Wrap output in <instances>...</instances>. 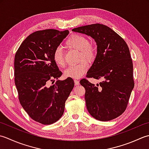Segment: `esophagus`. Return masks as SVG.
I'll return each mask as SVG.
<instances>
[{
	"mask_svg": "<svg viewBox=\"0 0 149 149\" xmlns=\"http://www.w3.org/2000/svg\"><path fill=\"white\" fill-rule=\"evenodd\" d=\"M74 84L76 86H78V85H80V81L78 80H74Z\"/></svg>",
	"mask_w": 149,
	"mask_h": 149,
	"instance_id": "obj_1",
	"label": "esophagus"
}]
</instances>
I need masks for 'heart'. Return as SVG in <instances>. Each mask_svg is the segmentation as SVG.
<instances>
[{"instance_id": "heart-1", "label": "heart", "mask_w": 149, "mask_h": 149, "mask_svg": "<svg viewBox=\"0 0 149 149\" xmlns=\"http://www.w3.org/2000/svg\"><path fill=\"white\" fill-rule=\"evenodd\" d=\"M65 45L69 48L79 51L78 60L80 62L77 65H72L65 69L64 76L66 78H80L86 73L89 68L87 62L91 63L95 62L97 57V49L95 45L90 43L86 36L81 35H74L65 42ZM53 58L56 64L59 67H64L65 61L63 50L57 47L53 54Z\"/></svg>"}]
</instances>
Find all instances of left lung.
<instances>
[{"mask_svg":"<svg viewBox=\"0 0 149 149\" xmlns=\"http://www.w3.org/2000/svg\"><path fill=\"white\" fill-rule=\"evenodd\" d=\"M72 31L91 36L97 44V57L87 78L103 81L96 86L86 78L80 83L86 89L87 111L95 119L107 121L125 112L134 86L133 64L128 45L108 26L94 24Z\"/></svg>","mask_w":149,"mask_h":149,"instance_id":"8db88e82","label":"left lung"}]
</instances>
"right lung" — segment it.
Wrapping results in <instances>:
<instances>
[{"label": "right lung", "instance_id": "right-lung-1", "mask_svg": "<svg viewBox=\"0 0 149 149\" xmlns=\"http://www.w3.org/2000/svg\"><path fill=\"white\" fill-rule=\"evenodd\" d=\"M69 33L53 29L35 31L23 41L15 56V83L19 102L30 118L43 125L62 117L74 86L71 78L49 85L62 74L53 54Z\"/></svg>", "mask_w": 149, "mask_h": 149}]
</instances>
